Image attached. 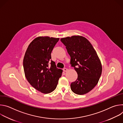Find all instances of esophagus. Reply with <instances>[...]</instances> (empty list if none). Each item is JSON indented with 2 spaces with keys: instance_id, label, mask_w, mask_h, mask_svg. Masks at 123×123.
Masks as SVG:
<instances>
[{
  "instance_id": "esophagus-1",
  "label": "esophagus",
  "mask_w": 123,
  "mask_h": 123,
  "mask_svg": "<svg viewBox=\"0 0 123 123\" xmlns=\"http://www.w3.org/2000/svg\"><path fill=\"white\" fill-rule=\"evenodd\" d=\"M68 68H63V71L65 72H67L68 71Z\"/></svg>"
}]
</instances>
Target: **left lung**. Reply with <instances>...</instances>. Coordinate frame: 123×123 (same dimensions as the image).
<instances>
[{"label": "left lung", "mask_w": 123, "mask_h": 123, "mask_svg": "<svg viewBox=\"0 0 123 123\" xmlns=\"http://www.w3.org/2000/svg\"><path fill=\"white\" fill-rule=\"evenodd\" d=\"M60 40L71 56L70 64L78 74L76 80L71 84L72 91L78 95L88 93L97 84L102 71L95 50L90 41L82 36L67 37Z\"/></svg>", "instance_id": "8db88e82"}]
</instances>
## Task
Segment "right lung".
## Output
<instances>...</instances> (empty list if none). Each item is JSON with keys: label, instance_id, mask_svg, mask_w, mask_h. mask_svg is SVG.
<instances>
[{"label": "right lung", "instance_id": "1", "mask_svg": "<svg viewBox=\"0 0 123 123\" xmlns=\"http://www.w3.org/2000/svg\"><path fill=\"white\" fill-rule=\"evenodd\" d=\"M59 38L39 37L29 45L23 59L25 77L29 83L43 93L53 92L61 76L62 70L51 60V53Z\"/></svg>", "mask_w": 123, "mask_h": 123}]
</instances>
